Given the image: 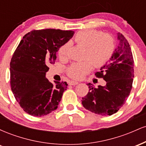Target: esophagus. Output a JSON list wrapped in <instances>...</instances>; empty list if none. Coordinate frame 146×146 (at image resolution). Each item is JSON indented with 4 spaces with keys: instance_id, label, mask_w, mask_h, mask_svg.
Listing matches in <instances>:
<instances>
[{
    "instance_id": "obj_1",
    "label": "esophagus",
    "mask_w": 146,
    "mask_h": 146,
    "mask_svg": "<svg viewBox=\"0 0 146 146\" xmlns=\"http://www.w3.org/2000/svg\"><path fill=\"white\" fill-rule=\"evenodd\" d=\"M78 82H75V81H70L69 82H68V84L69 85H76L78 84Z\"/></svg>"
}]
</instances>
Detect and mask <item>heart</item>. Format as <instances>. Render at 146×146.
Segmentation results:
<instances>
[{"instance_id":"heart-1","label":"heart","mask_w":146,"mask_h":146,"mask_svg":"<svg viewBox=\"0 0 146 146\" xmlns=\"http://www.w3.org/2000/svg\"><path fill=\"white\" fill-rule=\"evenodd\" d=\"M74 40L77 44L86 47V60L73 64L67 70V74L74 80H81L91 71L95 65L100 67L109 61L115 49L113 38L108 33L95 29H85L76 33ZM68 53V44H64L58 50L60 58H66Z\"/></svg>"}]
</instances>
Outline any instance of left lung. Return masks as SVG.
Here are the masks:
<instances>
[{
	"label": "left lung",
	"mask_w": 146,
	"mask_h": 146,
	"mask_svg": "<svg viewBox=\"0 0 146 146\" xmlns=\"http://www.w3.org/2000/svg\"><path fill=\"white\" fill-rule=\"evenodd\" d=\"M119 45L108 62L95 73V76L106 82L104 86L95 88L87 84L89 92L82 98L86 109L101 115L117 113L126 102L132 87L134 60L128 40L121 33H117Z\"/></svg>",
	"instance_id": "8db88e82"
}]
</instances>
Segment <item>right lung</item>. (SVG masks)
<instances>
[{
  "instance_id": "1",
  "label": "right lung",
  "mask_w": 146,
  "mask_h": 146,
  "mask_svg": "<svg viewBox=\"0 0 146 146\" xmlns=\"http://www.w3.org/2000/svg\"><path fill=\"white\" fill-rule=\"evenodd\" d=\"M73 31L33 30L23 36L10 62V84L16 101L33 116L48 115L58 108L66 82L45 78L50 64H54L59 48L73 37Z\"/></svg>"
}]
</instances>
